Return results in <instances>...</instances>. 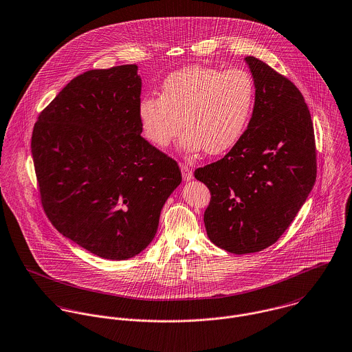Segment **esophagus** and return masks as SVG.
<instances>
[{
	"label": "esophagus",
	"instance_id": "obj_1",
	"mask_svg": "<svg viewBox=\"0 0 352 352\" xmlns=\"http://www.w3.org/2000/svg\"><path fill=\"white\" fill-rule=\"evenodd\" d=\"M180 169H182L183 179H184L186 182H190V180L194 177V175H192V169H191L188 165H186V164H180Z\"/></svg>",
	"mask_w": 352,
	"mask_h": 352
}]
</instances>
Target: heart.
<instances>
[{
	"label": "heart",
	"instance_id": "b5f03b06",
	"mask_svg": "<svg viewBox=\"0 0 352 352\" xmlns=\"http://www.w3.org/2000/svg\"><path fill=\"white\" fill-rule=\"evenodd\" d=\"M253 102L254 82L247 70L194 65L169 74L161 96H144L138 119L145 138L160 149L170 145L183 123L187 151L221 154L244 135Z\"/></svg>",
	"mask_w": 352,
	"mask_h": 352
}]
</instances>
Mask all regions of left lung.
Instances as JSON below:
<instances>
[{
	"instance_id": "left-lung-1",
	"label": "left lung",
	"mask_w": 352,
	"mask_h": 352,
	"mask_svg": "<svg viewBox=\"0 0 352 352\" xmlns=\"http://www.w3.org/2000/svg\"><path fill=\"white\" fill-rule=\"evenodd\" d=\"M245 62L256 89L248 129L223 158L195 170L211 194L207 236L236 254L276 243L317 176L314 130L300 89L263 60Z\"/></svg>"
}]
</instances>
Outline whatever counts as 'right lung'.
<instances>
[{"label": "right lung", "instance_id": "right-lung-1", "mask_svg": "<svg viewBox=\"0 0 352 352\" xmlns=\"http://www.w3.org/2000/svg\"><path fill=\"white\" fill-rule=\"evenodd\" d=\"M137 65L88 70L41 112L31 151L55 229L109 260L144 251L182 183L177 162L141 137Z\"/></svg>", "mask_w": 352, "mask_h": 352}]
</instances>
